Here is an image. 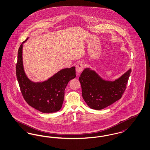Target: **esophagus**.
I'll list each match as a JSON object with an SVG mask.
<instances>
[{
	"mask_svg": "<svg viewBox=\"0 0 150 150\" xmlns=\"http://www.w3.org/2000/svg\"><path fill=\"white\" fill-rule=\"evenodd\" d=\"M83 69H84V64L82 63H79L76 66V71L78 74H79L83 70Z\"/></svg>",
	"mask_w": 150,
	"mask_h": 150,
	"instance_id": "esophagus-1",
	"label": "esophagus"
}]
</instances>
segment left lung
<instances>
[{"instance_id": "left-lung-1", "label": "left lung", "mask_w": 150, "mask_h": 150, "mask_svg": "<svg viewBox=\"0 0 150 150\" xmlns=\"http://www.w3.org/2000/svg\"><path fill=\"white\" fill-rule=\"evenodd\" d=\"M131 72L129 69L118 79L109 81L90 68L85 69L79 78L84 101L90 108L96 110L110 105L121 98Z\"/></svg>"}]
</instances>
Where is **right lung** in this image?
Wrapping results in <instances>:
<instances>
[{
  "instance_id": "obj_1",
  "label": "right lung",
  "mask_w": 150,
  "mask_h": 150,
  "mask_svg": "<svg viewBox=\"0 0 150 150\" xmlns=\"http://www.w3.org/2000/svg\"><path fill=\"white\" fill-rule=\"evenodd\" d=\"M21 45L18 51L16 75L20 89L28 105L44 113H54L62 107L65 89L70 80L76 77L75 67L61 70L43 82H33L27 76L23 65L22 49Z\"/></svg>"
}]
</instances>
